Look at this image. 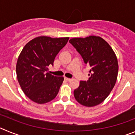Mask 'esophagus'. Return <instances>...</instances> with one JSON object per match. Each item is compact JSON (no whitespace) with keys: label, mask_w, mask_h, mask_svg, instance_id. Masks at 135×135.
I'll return each instance as SVG.
<instances>
[{"label":"esophagus","mask_w":135,"mask_h":135,"mask_svg":"<svg viewBox=\"0 0 135 135\" xmlns=\"http://www.w3.org/2000/svg\"><path fill=\"white\" fill-rule=\"evenodd\" d=\"M65 80L66 81H68V82H70V81H71L72 79H71V78H65Z\"/></svg>","instance_id":"esophagus-1"}]
</instances>
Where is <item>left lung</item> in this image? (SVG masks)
Masks as SVG:
<instances>
[{
  "label": "left lung",
  "mask_w": 135,
  "mask_h": 135,
  "mask_svg": "<svg viewBox=\"0 0 135 135\" xmlns=\"http://www.w3.org/2000/svg\"><path fill=\"white\" fill-rule=\"evenodd\" d=\"M90 68L87 81H80L74 95L78 103L93 107L102 103L114 87L118 77V59L110 45L102 38L90 36L69 41Z\"/></svg>",
  "instance_id": "1"
}]
</instances>
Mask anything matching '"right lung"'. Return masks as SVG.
I'll use <instances>...</instances> for the list:
<instances>
[{"label": "right lung", "instance_id": "1", "mask_svg": "<svg viewBox=\"0 0 135 135\" xmlns=\"http://www.w3.org/2000/svg\"><path fill=\"white\" fill-rule=\"evenodd\" d=\"M68 37L38 36L28 42L19 55L16 65L17 78L25 95L38 104L55 98L64 78L48 72L55 58L65 46Z\"/></svg>", "mask_w": 135, "mask_h": 135}]
</instances>
